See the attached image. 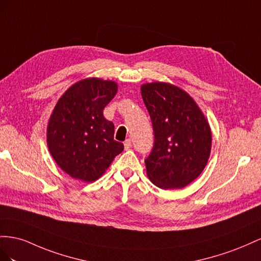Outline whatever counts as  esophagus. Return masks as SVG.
Instances as JSON below:
<instances>
[{
	"mask_svg": "<svg viewBox=\"0 0 261 261\" xmlns=\"http://www.w3.org/2000/svg\"><path fill=\"white\" fill-rule=\"evenodd\" d=\"M123 145H124V150L125 151H128L129 150V148L131 147V140H125L124 141V143H123Z\"/></svg>",
	"mask_w": 261,
	"mask_h": 261,
	"instance_id": "esophagus-1",
	"label": "esophagus"
}]
</instances>
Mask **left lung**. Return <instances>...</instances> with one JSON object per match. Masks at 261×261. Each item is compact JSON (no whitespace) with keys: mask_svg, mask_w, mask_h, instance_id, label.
Instances as JSON below:
<instances>
[{"mask_svg":"<svg viewBox=\"0 0 261 261\" xmlns=\"http://www.w3.org/2000/svg\"><path fill=\"white\" fill-rule=\"evenodd\" d=\"M150 113L154 146L145 160L146 174L159 188L180 189L202 173L212 145L210 124L191 96L166 82L141 85Z\"/></svg>","mask_w":261,"mask_h":261,"instance_id":"8db88e82","label":"left lung"}]
</instances>
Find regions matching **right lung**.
Segmentation results:
<instances>
[{
	"mask_svg": "<svg viewBox=\"0 0 261 261\" xmlns=\"http://www.w3.org/2000/svg\"><path fill=\"white\" fill-rule=\"evenodd\" d=\"M117 91L115 81L87 77L66 89L52 110L47 125L49 152L74 179L97 180L123 151V144L114 140V123L102 115Z\"/></svg>",
	"mask_w": 261,
	"mask_h": 261,
	"instance_id": "1",
	"label": "right lung"
}]
</instances>
